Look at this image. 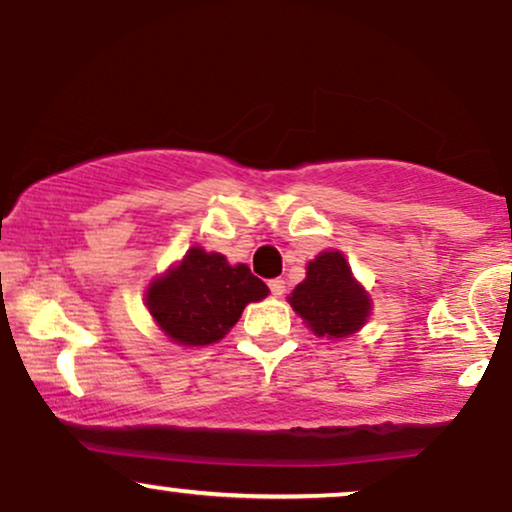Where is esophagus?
Returning <instances> with one entry per match:
<instances>
[{"label": "esophagus", "mask_w": 512, "mask_h": 512, "mask_svg": "<svg viewBox=\"0 0 512 512\" xmlns=\"http://www.w3.org/2000/svg\"><path fill=\"white\" fill-rule=\"evenodd\" d=\"M269 291H272L274 296H284L286 281L284 279H272V281H269Z\"/></svg>", "instance_id": "1"}]
</instances>
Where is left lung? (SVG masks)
<instances>
[{"mask_svg":"<svg viewBox=\"0 0 512 512\" xmlns=\"http://www.w3.org/2000/svg\"><path fill=\"white\" fill-rule=\"evenodd\" d=\"M291 305L320 337H346L366 322L370 303L351 276L342 252H322L308 264V276L291 293Z\"/></svg>","mask_w":512,"mask_h":512,"instance_id":"obj_1","label":"left lung"}]
</instances>
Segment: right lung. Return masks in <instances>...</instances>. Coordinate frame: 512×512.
Listing matches in <instances>:
<instances>
[{
	"label": "right lung",
	"mask_w": 512,
	"mask_h": 512,
	"mask_svg": "<svg viewBox=\"0 0 512 512\" xmlns=\"http://www.w3.org/2000/svg\"><path fill=\"white\" fill-rule=\"evenodd\" d=\"M269 289L248 264H231L219 252L192 248L178 267L156 279L146 305L163 332L185 346L214 344L238 322L248 303Z\"/></svg>",
	"instance_id": "obj_1"
}]
</instances>
